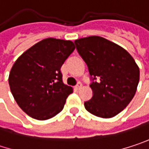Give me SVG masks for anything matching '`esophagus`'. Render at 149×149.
I'll return each mask as SVG.
<instances>
[{
    "label": "esophagus",
    "mask_w": 149,
    "mask_h": 149,
    "mask_svg": "<svg viewBox=\"0 0 149 149\" xmlns=\"http://www.w3.org/2000/svg\"><path fill=\"white\" fill-rule=\"evenodd\" d=\"M82 86H83L82 83H81V82H78V83H77V84L75 86V89H76V90H80V89L82 88Z\"/></svg>",
    "instance_id": "1"
}]
</instances>
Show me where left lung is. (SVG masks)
<instances>
[{
	"label": "left lung",
	"mask_w": 149,
	"mask_h": 149,
	"mask_svg": "<svg viewBox=\"0 0 149 149\" xmlns=\"http://www.w3.org/2000/svg\"><path fill=\"white\" fill-rule=\"evenodd\" d=\"M74 43L92 79L98 78L90 85L93 96L84 103L86 110L98 117H114L136 92L140 79L137 64L124 48L100 36L78 39Z\"/></svg>",
	"instance_id": "1"
}]
</instances>
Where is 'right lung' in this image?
<instances>
[{"label": "right lung", "instance_id": "obj_1", "mask_svg": "<svg viewBox=\"0 0 149 149\" xmlns=\"http://www.w3.org/2000/svg\"><path fill=\"white\" fill-rule=\"evenodd\" d=\"M74 49L71 40L47 38L17 58L8 83L15 100L26 114L44 121L63 109L73 90L63 83L60 68Z\"/></svg>", "mask_w": 149, "mask_h": 149}]
</instances>
